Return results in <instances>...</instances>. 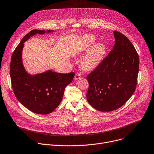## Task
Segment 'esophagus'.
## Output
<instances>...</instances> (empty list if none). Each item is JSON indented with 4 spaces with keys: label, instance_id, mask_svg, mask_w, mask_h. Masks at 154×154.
<instances>
[{
    "label": "esophagus",
    "instance_id": "esophagus-1",
    "mask_svg": "<svg viewBox=\"0 0 154 154\" xmlns=\"http://www.w3.org/2000/svg\"><path fill=\"white\" fill-rule=\"evenodd\" d=\"M81 75L79 73H76L75 74V79L77 80V79H81Z\"/></svg>",
    "mask_w": 154,
    "mask_h": 154
}]
</instances>
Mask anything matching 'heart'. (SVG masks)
I'll use <instances>...</instances> for the list:
<instances>
[{
  "label": "heart",
  "instance_id": "obj_1",
  "mask_svg": "<svg viewBox=\"0 0 154 154\" xmlns=\"http://www.w3.org/2000/svg\"><path fill=\"white\" fill-rule=\"evenodd\" d=\"M95 39L91 36L85 37L84 42L82 44L80 51L78 53L79 55L88 51L81 62L82 68L86 70H92L97 67L106 53V47L102 42H97L91 47Z\"/></svg>",
  "mask_w": 154,
  "mask_h": 154
}]
</instances>
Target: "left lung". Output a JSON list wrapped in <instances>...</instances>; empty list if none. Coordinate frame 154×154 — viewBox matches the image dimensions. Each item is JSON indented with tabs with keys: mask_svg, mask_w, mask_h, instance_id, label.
<instances>
[{
	"mask_svg": "<svg viewBox=\"0 0 154 154\" xmlns=\"http://www.w3.org/2000/svg\"><path fill=\"white\" fill-rule=\"evenodd\" d=\"M115 43L108 56L86 78L89 104L100 112H110L123 105L133 94L137 85L139 60L130 41L117 31Z\"/></svg>",
	"mask_w": 154,
	"mask_h": 154,
	"instance_id": "obj_1",
	"label": "left lung"
}]
</instances>
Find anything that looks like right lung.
I'll list each match as a JSON object with an SVG mask.
<instances>
[{"label": "right lung", "mask_w": 154, "mask_h": 154, "mask_svg": "<svg viewBox=\"0 0 154 154\" xmlns=\"http://www.w3.org/2000/svg\"><path fill=\"white\" fill-rule=\"evenodd\" d=\"M48 30L47 32H52ZM44 30L33 29L23 37L13 52L10 62V79L14 92L18 101L31 112L42 115L53 112L60 103L65 88L72 82L75 73L66 74L51 70L31 75L22 63L24 42L36 34H43Z\"/></svg>", "instance_id": "right-lung-1"}]
</instances>
